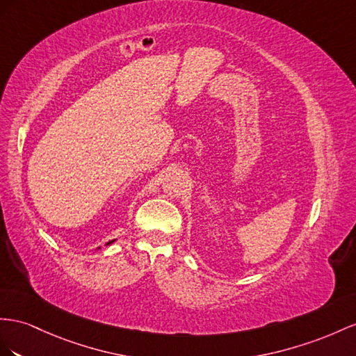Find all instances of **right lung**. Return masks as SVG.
Instances as JSON below:
<instances>
[{"mask_svg": "<svg viewBox=\"0 0 356 356\" xmlns=\"http://www.w3.org/2000/svg\"><path fill=\"white\" fill-rule=\"evenodd\" d=\"M113 242H114V241H109V242H108V243H106V245H111V243H113Z\"/></svg>", "mask_w": 356, "mask_h": 356, "instance_id": "1", "label": "right lung"}]
</instances>
